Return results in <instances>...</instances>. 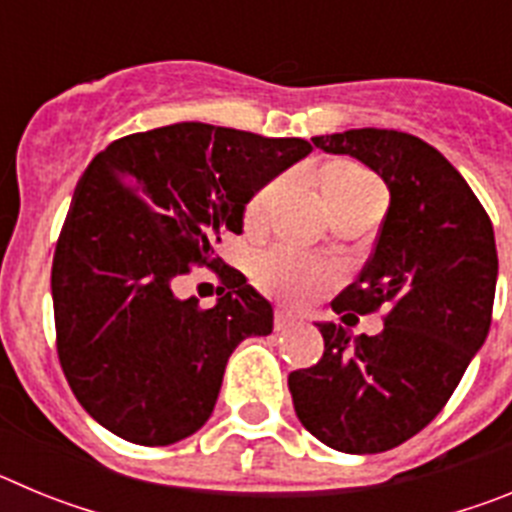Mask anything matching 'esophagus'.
Here are the masks:
<instances>
[{
  "label": "esophagus",
  "instance_id": "1",
  "mask_svg": "<svg viewBox=\"0 0 512 512\" xmlns=\"http://www.w3.org/2000/svg\"><path fill=\"white\" fill-rule=\"evenodd\" d=\"M292 325H297V315H292V312H287V310L274 312V328L287 330V328H292Z\"/></svg>",
  "mask_w": 512,
  "mask_h": 512
}]
</instances>
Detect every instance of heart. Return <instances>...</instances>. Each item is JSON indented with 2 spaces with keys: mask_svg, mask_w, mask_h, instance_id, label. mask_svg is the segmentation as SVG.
I'll return each instance as SVG.
<instances>
[{
  "mask_svg": "<svg viewBox=\"0 0 512 512\" xmlns=\"http://www.w3.org/2000/svg\"><path fill=\"white\" fill-rule=\"evenodd\" d=\"M320 184H323V194L328 200L330 212L336 207L372 197V194H384V187L379 184L377 176L356 164L328 166L320 176ZM279 189H282V179H271V182H266L264 187L253 192L246 210H243L248 225H256L264 220ZM330 279H333V269L328 264L289 246L266 248L253 261V282H256V287L269 297L289 302V305H302V302L312 300Z\"/></svg>",
  "mask_w": 512,
  "mask_h": 512,
  "instance_id": "b5f03b06",
  "label": "heart"
}]
</instances>
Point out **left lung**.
<instances>
[{
	"label": "left lung",
	"mask_w": 512,
	"mask_h": 512,
	"mask_svg": "<svg viewBox=\"0 0 512 512\" xmlns=\"http://www.w3.org/2000/svg\"><path fill=\"white\" fill-rule=\"evenodd\" d=\"M390 187V207L359 279L333 310L384 312L377 336L320 323L323 359L289 374L295 413L312 436L346 454L395 449L431 423L485 343L497 284L490 215L433 146L400 130L318 135Z\"/></svg>",
	"instance_id": "8db88e82"
}]
</instances>
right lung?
<instances>
[{
  "instance_id": "obj_1",
  "label": "right lung",
  "mask_w": 512,
  "mask_h": 512,
  "mask_svg": "<svg viewBox=\"0 0 512 512\" xmlns=\"http://www.w3.org/2000/svg\"><path fill=\"white\" fill-rule=\"evenodd\" d=\"M310 151L302 138L176 122L92 158L58 235L51 292L66 382L107 431L169 446L207 423L235 346L274 325L217 246L241 233L253 192ZM192 265L224 284L210 311L170 289Z\"/></svg>"
}]
</instances>
